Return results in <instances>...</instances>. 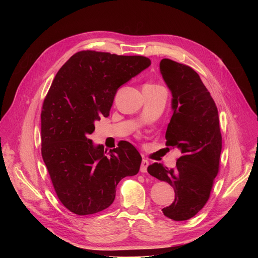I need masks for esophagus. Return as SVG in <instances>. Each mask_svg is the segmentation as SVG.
I'll use <instances>...</instances> for the list:
<instances>
[{"instance_id":"34e87169","label":"esophagus","mask_w":258,"mask_h":258,"mask_svg":"<svg viewBox=\"0 0 258 258\" xmlns=\"http://www.w3.org/2000/svg\"><path fill=\"white\" fill-rule=\"evenodd\" d=\"M147 166H148V161L143 159L142 160V163H141V167H140L141 172H146L147 171Z\"/></svg>"}]
</instances>
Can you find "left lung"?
Wrapping results in <instances>:
<instances>
[{"instance_id": "1", "label": "left lung", "mask_w": 258, "mask_h": 258, "mask_svg": "<svg viewBox=\"0 0 258 258\" xmlns=\"http://www.w3.org/2000/svg\"><path fill=\"white\" fill-rule=\"evenodd\" d=\"M160 71L172 94L173 114L165 134L166 146L178 148L182 155L174 168L154 163L147 171L174 189L173 203L162 209L164 215L173 221H186L206 205L220 170L219 111L191 67L163 58Z\"/></svg>"}]
</instances>
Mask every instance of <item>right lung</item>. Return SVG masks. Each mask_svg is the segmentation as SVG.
Instances as JSON below:
<instances>
[{"label": "right lung", "mask_w": 258, "mask_h": 258, "mask_svg": "<svg viewBox=\"0 0 258 258\" xmlns=\"http://www.w3.org/2000/svg\"><path fill=\"white\" fill-rule=\"evenodd\" d=\"M141 55L84 50L58 70L46 95L42 114V157L61 204L78 215L112 205L118 183L137 174L142 158L123 141L106 154L88 135L95 121L110 115L117 90L150 67Z\"/></svg>", "instance_id": "add662e5"}]
</instances>
